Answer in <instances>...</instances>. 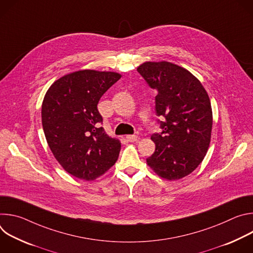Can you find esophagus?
Instances as JSON below:
<instances>
[{"mask_svg": "<svg viewBox=\"0 0 253 253\" xmlns=\"http://www.w3.org/2000/svg\"><path fill=\"white\" fill-rule=\"evenodd\" d=\"M126 139L129 142H136L138 140V136H136V135H127Z\"/></svg>", "mask_w": 253, "mask_h": 253, "instance_id": "1", "label": "esophagus"}]
</instances>
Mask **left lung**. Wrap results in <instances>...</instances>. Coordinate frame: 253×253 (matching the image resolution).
<instances>
[{
    "mask_svg": "<svg viewBox=\"0 0 253 253\" xmlns=\"http://www.w3.org/2000/svg\"><path fill=\"white\" fill-rule=\"evenodd\" d=\"M137 71L158 91L157 116L163 131L151 136L155 152L146 159L148 166L169 181L193 172L207 153L212 130V109L208 94L188 70L176 64L145 62Z\"/></svg>",
    "mask_w": 253,
    "mask_h": 253,
    "instance_id": "8db88e82",
    "label": "left lung"
}]
</instances>
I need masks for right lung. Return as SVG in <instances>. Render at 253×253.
<instances>
[{
  "label": "right lung",
  "mask_w": 253,
  "mask_h": 253,
  "mask_svg": "<svg viewBox=\"0 0 253 253\" xmlns=\"http://www.w3.org/2000/svg\"><path fill=\"white\" fill-rule=\"evenodd\" d=\"M120 78L116 72L81 70L55 81L44 97L42 125L48 145L60 165L79 179H96L118 159L121 143L100 127L97 105Z\"/></svg>",
  "instance_id": "1"
}]
</instances>
